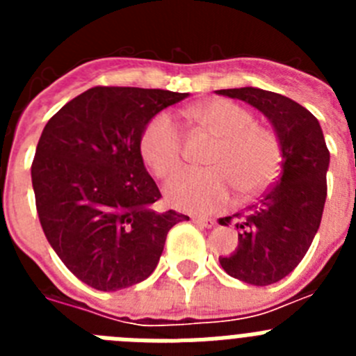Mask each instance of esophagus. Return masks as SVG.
Masks as SVG:
<instances>
[{
	"instance_id": "obj_1",
	"label": "esophagus",
	"mask_w": 356,
	"mask_h": 356,
	"mask_svg": "<svg viewBox=\"0 0 356 356\" xmlns=\"http://www.w3.org/2000/svg\"><path fill=\"white\" fill-rule=\"evenodd\" d=\"M193 221L197 226H203V228H212V226H216V219H212V217H194Z\"/></svg>"
}]
</instances>
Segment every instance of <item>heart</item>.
I'll return each mask as SVG.
<instances>
[{
	"instance_id": "obj_1",
	"label": "heart",
	"mask_w": 356,
	"mask_h": 356,
	"mask_svg": "<svg viewBox=\"0 0 356 356\" xmlns=\"http://www.w3.org/2000/svg\"><path fill=\"white\" fill-rule=\"evenodd\" d=\"M188 115L216 144L203 169H185L165 185V196L185 212H213L226 205L232 188L244 200L259 196L275 184L282 168V144L269 128L259 127L254 115L228 99L200 103ZM140 155L159 178H169L184 162V135L165 112L147 121L140 134Z\"/></svg>"
}]
</instances>
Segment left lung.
<instances>
[{"mask_svg": "<svg viewBox=\"0 0 356 356\" xmlns=\"http://www.w3.org/2000/svg\"><path fill=\"white\" fill-rule=\"evenodd\" d=\"M217 94L259 108L275 127L282 144V175L246 212L235 219L238 248L219 259L229 276L244 284L271 285L292 273L316 237L326 201L330 151L319 121L300 103L271 90L242 87Z\"/></svg>", "mask_w": 356, "mask_h": 356, "instance_id": "8db88e82", "label": "left lung"}]
</instances>
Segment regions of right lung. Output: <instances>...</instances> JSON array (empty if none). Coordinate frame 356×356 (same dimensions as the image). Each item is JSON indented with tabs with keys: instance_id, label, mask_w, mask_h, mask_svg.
<instances>
[{
	"instance_id": "right-lung-1",
	"label": "right lung",
	"mask_w": 356,
	"mask_h": 356,
	"mask_svg": "<svg viewBox=\"0 0 356 356\" xmlns=\"http://www.w3.org/2000/svg\"><path fill=\"white\" fill-rule=\"evenodd\" d=\"M187 92L97 85L44 127L31 184L44 235L69 271L103 292L155 271L168 232L188 216L156 212L162 197L144 168L140 134Z\"/></svg>"
}]
</instances>
